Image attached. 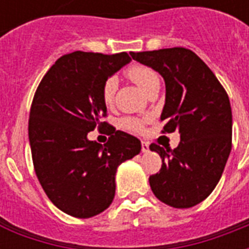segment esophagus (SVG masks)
<instances>
[{
  "mask_svg": "<svg viewBox=\"0 0 249 249\" xmlns=\"http://www.w3.org/2000/svg\"><path fill=\"white\" fill-rule=\"evenodd\" d=\"M148 150H150V147H148V143L142 142V152H148Z\"/></svg>",
  "mask_w": 249,
  "mask_h": 249,
  "instance_id": "34e87169",
  "label": "esophagus"
}]
</instances>
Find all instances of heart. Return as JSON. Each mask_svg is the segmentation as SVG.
I'll list each match as a JSON object with an SVG mask.
<instances>
[{"label":"heart","instance_id":"heart-1","mask_svg":"<svg viewBox=\"0 0 249 249\" xmlns=\"http://www.w3.org/2000/svg\"><path fill=\"white\" fill-rule=\"evenodd\" d=\"M126 75L132 82L137 83L144 92L148 91L154 85L159 83V77L157 72L154 71L151 67L144 66V65H132L126 70ZM115 92H117V79L108 78L106 79V82L103 83L102 87V99L107 106L112 105ZM121 126L130 131H142L143 126H144V119L126 117L121 121Z\"/></svg>","mask_w":249,"mask_h":249}]
</instances>
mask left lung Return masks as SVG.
Masks as SVG:
<instances>
[{
	"label": "left lung",
	"mask_w": 249,
	"mask_h": 249,
	"mask_svg": "<svg viewBox=\"0 0 249 249\" xmlns=\"http://www.w3.org/2000/svg\"><path fill=\"white\" fill-rule=\"evenodd\" d=\"M166 83L162 132L179 131L177 148L152 143L162 168L150 177L154 195L174 208H190L216 187L232 147L230 98L211 69L186 48L130 53Z\"/></svg>",
	"instance_id": "1"
}]
</instances>
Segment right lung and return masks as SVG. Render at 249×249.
<instances>
[{"instance_id": "add662e5", "label": "right lung", "mask_w": 249, "mask_h": 249, "mask_svg": "<svg viewBox=\"0 0 249 249\" xmlns=\"http://www.w3.org/2000/svg\"><path fill=\"white\" fill-rule=\"evenodd\" d=\"M130 61L124 52L70 53L58 58L34 94L29 142L36 175L67 215L86 219L105 211L115 195L118 166L141 152L138 138L102 121L103 83ZM94 128H107L106 145L88 141Z\"/></svg>"}]
</instances>
